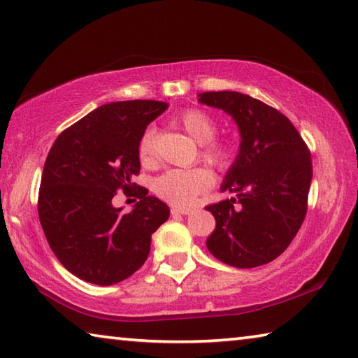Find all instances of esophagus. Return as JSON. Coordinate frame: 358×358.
<instances>
[{
	"instance_id": "34e87169",
	"label": "esophagus",
	"mask_w": 358,
	"mask_h": 358,
	"mask_svg": "<svg viewBox=\"0 0 358 358\" xmlns=\"http://www.w3.org/2000/svg\"><path fill=\"white\" fill-rule=\"evenodd\" d=\"M189 213H192L191 208H180V207L172 208V215H189Z\"/></svg>"
}]
</instances>
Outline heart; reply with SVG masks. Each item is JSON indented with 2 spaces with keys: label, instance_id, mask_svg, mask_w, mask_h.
<instances>
[{
  "label": "heart",
  "instance_id": "obj_1",
  "mask_svg": "<svg viewBox=\"0 0 358 358\" xmlns=\"http://www.w3.org/2000/svg\"><path fill=\"white\" fill-rule=\"evenodd\" d=\"M177 126L201 143V156L217 171H227L237 157V145L229 138H217L216 121L201 108H186L178 115ZM138 157L142 164H153L156 159V131L148 128L138 141ZM213 173L205 167L171 169L155 180L156 196L177 207H187L213 186Z\"/></svg>",
  "mask_w": 358,
  "mask_h": 358
}]
</instances>
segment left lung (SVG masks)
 <instances>
[{
  "label": "left lung",
  "instance_id": "obj_1",
  "mask_svg": "<svg viewBox=\"0 0 358 358\" xmlns=\"http://www.w3.org/2000/svg\"><path fill=\"white\" fill-rule=\"evenodd\" d=\"M199 101L229 113L241 136L221 186L234 197L207 207L216 220L208 251L237 268L268 264L286 251L306 216L310 150L286 115L262 101L237 92L201 93Z\"/></svg>",
  "mask_w": 358,
  "mask_h": 358
}]
</instances>
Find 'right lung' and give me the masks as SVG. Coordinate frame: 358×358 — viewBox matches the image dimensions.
Returning a JSON list of instances; mask_svg holds the SVG:
<instances>
[{"mask_svg": "<svg viewBox=\"0 0 358 358\" xmlns=\"http://www.w3.org/2000/svg\"><path fill=\"white\" fill-rule=\"evenodd\" d=\"M167 107L141 99L101 106L48 151L39 221L57 259L83 281L110 286L129 278L147 260L151 235L169 220L167 205L132 183L141 172V136ZM120 189L139 199L131 214L111 205Z\"/></svg>", "mask_w": 358, "mask_h": 358, "instance_id": "add662e5", "label": "right lung"}]
</instances>
